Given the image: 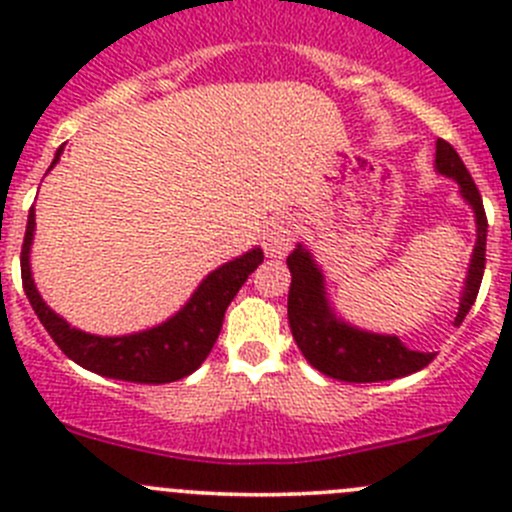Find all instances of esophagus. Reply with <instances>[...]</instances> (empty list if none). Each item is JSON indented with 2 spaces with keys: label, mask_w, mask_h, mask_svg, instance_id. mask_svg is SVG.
<instances>
[{
  "label": "esophagus",
  "mask_w": 512,
  "mask_h": 512,
  "mask_svg": "<svg viewBox=\"0 0 512 512\" xmlns=\"http://www.w3.org/2000/svg\"><path fill=\"white\" fill-rule=\"evenodd\" d=\"M294 237H297V230H294L292 220L285 218H272L267 223L265 232H262V247H265L267 257H282L287 255L289 247L294 245Z\"/></svg>",
  "instance_id": "34e87169"
}]
</instances>
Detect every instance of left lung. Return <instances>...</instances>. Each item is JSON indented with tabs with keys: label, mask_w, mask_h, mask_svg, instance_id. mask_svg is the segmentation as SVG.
I'll use <instances>...</instances> for the list:
<instances>
[{
	"label": "left lung",
	"mask_w": 512,
	"mask_h": 512,
	"mask_svg": "<svg viewBox=\"0 0 512 512\" xmlns=\"http://www.w3.org/2000/svg\"><path fill=\"white\" fill-rule=\"evenodd\" d=\"M436 170L446 178H453L461 188L463 200L476 213L478 240L473 247L471 267H468L466 287H463L461 307H458L453 324H461L466 314L471 312L473 302L478 297L480 280L485 270V220L483 198H480L471 173L463 165L461 156L451 143L443 138L436 141ZM287 267L292 272V285L287 297V317L292 337L297 342L304 359L322 371L324 376H332L339 381H352V384H371V381H389L399 376H409L421 371L433 361L431 352H411L399 337L394 334H374L356 329L339 319L334 309L329 307L327 292H324V275L314 262L312 252L297 245L292 255L287 257Z\"/></svg>",
	"instance_id": "left-lung-1"
}]
</instances>
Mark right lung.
Here are the masks:
<instances>
[{"mask_svg":"<svg viewBox=\"0 0 512 512\" xmlns=\"http://www.w3.org/2000/svg\"><path fill=\"white\" fill-rule=\"evenodd\" d=\"M61 151L64 146L56 151L51 168L59 163ZM34 225L32 208L22 245V285L39 322L44 324L56 347L71 361L94 374L133 381V384H170V381L193 374L208 359L210 349L223 329L227 304L235 299V294L245 285L247 277L257 270V265H262L265 260L260 247H255V250L225 262L223 267L213 270L200 282V287L178 314H173L168 322L158 324V327L123 334V337H96V334L71 327L41 299L32 280V267H29Z\"/></svg>","mask_w":512,"mask_h":512,"instance_id":"add662e5","label":"right lung"}]
</instances>
